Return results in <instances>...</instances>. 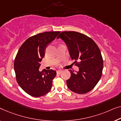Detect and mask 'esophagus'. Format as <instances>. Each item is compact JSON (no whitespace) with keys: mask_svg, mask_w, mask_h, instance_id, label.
Segmentation results:
<instances>
[{"mask_svg":"<svg viewBox=\"0 0 121 121\" xmlns=\"http://www.w3.org/2000/svg\"><path fill=\"white\" fill-rule=\"evenodd\" d=\"M56 72H57V74H60L62 72V70H57L56 71Z\"/></svg>","mask_w":121,"mask_h":121,"instance_id":"1","label":"esophagus"}]
</instances>
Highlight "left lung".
Returning <instances> with one entry per match:
<instances>
[{
  "mask_svg": "<svg viewBox=\"0 0 121 121\" xmlns=\"http://www.w3.org/2000/svg\"><path fill=\"white\" fill-rule=\"evenodd\" d=\"M57 38L65 43L71 58L79 67L76 72L69 69L71 77L66 81L68 88L77 94L89 92L99 81L103 72V60L98 45L91 38L77 32H62Z\"/></svg>",
  "mask_w": 121,
  "mask_h": 121,
  "instance_id": "1",
  "label": "left lung"
}]
</instances>
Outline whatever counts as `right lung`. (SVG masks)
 I'll use <instances>...</instances> for the list:
<instances>
[{
  "instance_id": "obj_1",
  "label": "right lung",
  "mask_w": 121,
  "mask_h": 121,
  "mask_svg": "<svg viewBox=\"0 0 121 121\" xmlns=\"http://www.w3.org/2000/svg\"><path fill=\"white\" fill-rule=\"evenodd\" d=\"M60 32H46L27 39L18 50L14 61V70L18 85L34 97L45 95L51 90L55 71L44 69L40 72V62L45 49Z\"/></svg>"
}]
</instances>
